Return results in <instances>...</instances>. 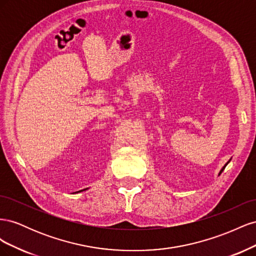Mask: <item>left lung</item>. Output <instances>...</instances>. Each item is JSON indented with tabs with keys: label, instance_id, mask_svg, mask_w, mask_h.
Returning a JSON list of instances; mask_svg holds the SVG:
<instances>
[{
	"label": "left lung",
	"instance_id": "8db88e82",
	"mask_svg": "<svg viewBox=\"0 0 256 256\" xmlns=\"http://www.w3.org/2000/svg\"><path fill=\"white\" fill-rule=\"evenodd\" d=\"M228 164H226V166H223V168H222V170H221V171H220V174H221V173H222V172H223V170H224V168H226V166H228ZM220 174H219V175H220Z\"/></svg>",
	"mask_w": 256,
	"mask_h": 256
}]
</instances>
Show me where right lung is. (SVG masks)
Masks as SVG:
<instances>
[{
    "label": "right lung",
    "instance_id": "obj_1",
    "mask_svg": "<svg viewBox=\"0 0 256 256\" xmlns=\"http://www.w3.org/2000/svg\"><path fill=\"white\" fill-rule=\"evenodd\" d=\"M81 191H82V190H81Z\"/></svg>",
    "mask_w": 256,
    "mask_h": 256
}]
</instances>
